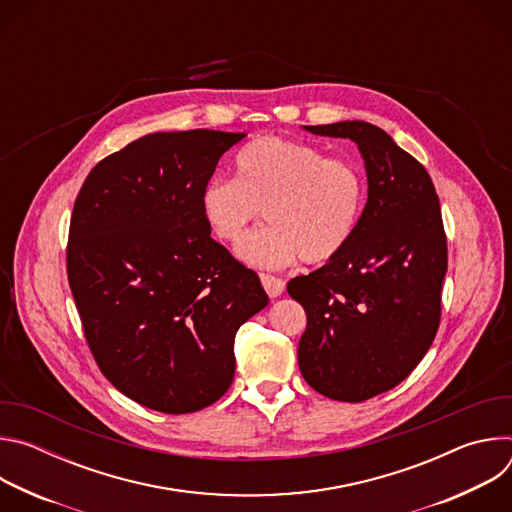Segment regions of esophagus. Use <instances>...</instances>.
Here are the masks:
<instances>
[{"label": "esophagus", "mask_w": 512, "mask_h": 512, "mask_svg": "<svg viewBox=\"0 0 512 512\" xmlns=\"http://www.w3.org/2000/svg\"><path fill=\"white\" fill-rule=\"evenodd\" d=\"M259 279H261V283H263L269 298H277V296L283 294V289H285V281L283 279H279L275 275H269V273H261Z\"/></svg>", "instance_id": "34e87169"}]
</instances>
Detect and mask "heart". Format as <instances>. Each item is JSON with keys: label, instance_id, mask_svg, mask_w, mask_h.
Wrapping results in <instances>:
<instances>
[{"label": "heart", "instance_id": "heart-1", "mask_svg": "<svg viewBox=\"0 0 512 512\" xmlns=\"http://www.w3.org/2000/svg\"><path fill=\"white\" fill-rule=\"evenodd\" d=\"M235 172L237 178L204 184L200 208L214 237L229 245L245 237L265 208L269 225L239 245L243 261L322 265L350 243L367 200V178L352 160L326 158L302 141L263 137L241 148Z\"/></svg>", "mask_w": 512, "mask_h": 512}]
</instances>
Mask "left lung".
Returning <instances> with one entry per match:
<instances>
[{"instance_id":"obj_1","label":"left lung","mask_w":512,"mask_h":512,"mask_svg":"<svg viewBox=\"0 0 512 512\" xmlns=\"http://www.w3.org/2000/svg\"><path fill=\"white\" fill-rule=\"evenodd\" d=\"M306 129L358 145L369 200L346 249L287 283L308 318L298 362L320 395L360 403L407 379L440 328L448 271L442 208L427 170L381 127L340 121Z\"/></svg>"}]
</instances>
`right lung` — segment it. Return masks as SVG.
<instances>
[{
  "label": "right lung",
  "instance_id": "obj_1",
  "mask_svg": "<svg viewBox=\"0 0 512 512\" xmlns=\"http://www.w3.org/2000/svg\"><path fill=\"white\" fill-rule=\"evenodd\" d=\"M243 137L143 135L91 170L72 208L66 273L91 354L117 391L154 411L221 399L237 330L269 304L200 208L218 160Z\"/></svg>",
  "mask_w": 512,
  "mask_h": 512
}]
</instances>
